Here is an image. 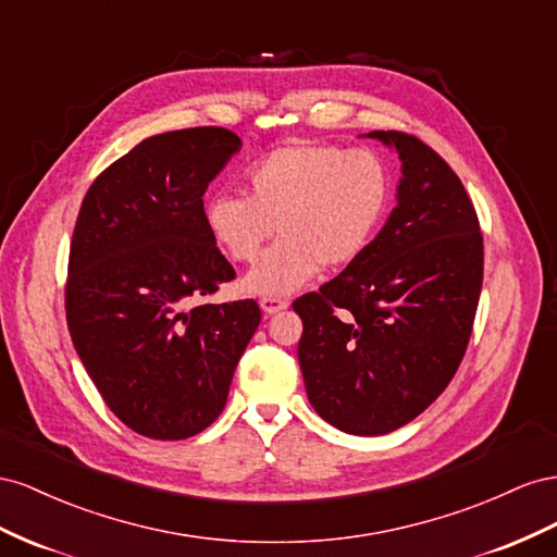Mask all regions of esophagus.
I'll return each mask as SVG.
<instances>
[{"mask_svg": "<svg viewBox=\"0 0 557 557\" xmlns=\"http://www.w3.org/2000/svg\"><path fill=\"white\" fill-rule=\"evenodd\" d=\"M287 308H289L287 298H277V296H263L261 298V310L265 314H275L280 310H287Z\"/></svg>", "mask_w": 557, "mask_h": 557, "instance_id": "esophagus-1", "label": "esophagus"}]
</instances>
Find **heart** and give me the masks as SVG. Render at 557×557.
Wrapping results in <instances>:
<instances>
[{
    "instance_id": "heart-1",
    "label": "heart",
    "mask_w": 557,
    "mask_h": 557,
    "mask_svg": "<svg viewBox=\"0 0 557 557\" xmlns=\"http://www.w3.org/2000/svg\"><path fill=\"white\" fill-rule=\"evenodd\" d=\"M389 177L373 153L296 141L263 156L245 172V196L219 194L205 202L212 240L235 263L259 265L245 277L249 294L284 296L324 268L359 259L383 224Z\"/></svg>"
}]
</instances>
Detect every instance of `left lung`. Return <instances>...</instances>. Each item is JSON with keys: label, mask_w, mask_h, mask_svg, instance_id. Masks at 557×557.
<instances>
[{"label": "left lung", "mask_w": 557, "mask_h": 557, "mask_svg": "<svg viewBox=\"0 0 557 557\" xmlns=\"http://www.w3.org/2000/svg\"><path fill=\"white\" fill-rule=\"evenodd\" d=\"M399 151V202L359 259L294 300L312 408L341 432L389 434L438 399L467 352L483 287V233L453 168L416 135Z\"/></svg>", "instance_id": "left-lung-1"}]
</instances>
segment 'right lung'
<instances>
[{
  "label": "right lung",
  "mask_w": 557,
  "mask_h": 557,
  "mask_svg": "<svg viewBox=\"0 0 557 557\" xmlns=\"http://www.w3.org/2000/svg\"><path fill=\"white\" fill-rule=\"evenodd\" d=\"M240 145L214 125L153 135L100 172L78 210L67 329L109 410L141 436L210 426L261 322L253 298L205 300L235 270L205 228L202 196Z\"/></svg>",
  "instance_id": "1"
}]
</instances>
